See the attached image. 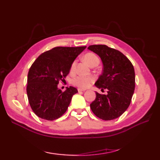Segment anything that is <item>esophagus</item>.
I'll return each mask as SVG.
<instances>
[{"label":"esophagus","instance_id":"1","mask_svg":"<svg viewBox=\"0 0 160 160\" xmlns=\"http://www.w3.org/2000/svg\"><path fill=\"white\" fill-rule=\"evenodd\" d=\"M78 92H81V91H85V89H80V88H79V89H78Z\"/></svg>","mask_w":160,"mask_h":160}]
</instances>
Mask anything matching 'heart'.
Returning <instances> with one entry per match:
<instances>
[{"label": "heart", "instance_id": "b5f03b06", "mask_svg": "<svg viewBox=\"0 0 160 160\" xmlns=\"http://www.w3.org/2000/svg\"><path fill=\"white\" fill-rule=\"evenodd\" d=\"M83 60L88 65L91 66H97L100 62V60L98 57L93 53H87L83 57ZM75 66H76V62L72 63L71 66V71L74 70ZM94 81V78L92 76H79L74 78L72 80V83L80 89H86L89 87Z\"/></svg>", "mask_w": 160, "mask_h": 160}]
</instances>
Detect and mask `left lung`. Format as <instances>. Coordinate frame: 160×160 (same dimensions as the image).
I'll return each mask as SVG.
<instances>
[{"label":"left lung","mask_w":160,"mask_h":160,"mask_svg":"<svg viewBox=\"0 0 160 160\" xmlns=\"http://www.w3.org/2000/svg\"><path fill=\"white\" fill-rule=\"evenodd\" d=\"M88 49L99 56L103 71L95 83L107 95L96 92V100L90 104L93 113L103 120L116 119L130 105L135 90V76L131 61L119 51L104 45H95Z\"/></svg>","instance_id":"left-lung-1"}]
</instances>
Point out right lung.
Listing matches in <instances>:
<instances>
[{"label":"right lung","instance_id":"add662e5","mask_svg":"<svg viewBox=\"0 0 160 160\" xmlns=\"http://www.w3.org/2000/svg\"><path fill=\"white\" fill-rule=\"evenodd\" d=\"M86 47H54L40 55L32 64L28 73L27 94L37 116L52 121L67 111L78 90L70 87L62 92L58 84L64 80L73 61Z\"/></svg>","mask_w":160,"mask_h":160}]
</instances>
